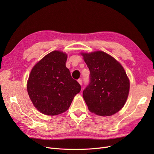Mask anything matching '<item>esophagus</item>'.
<instances>
[{"instance_id": "1", "label": "esophagus", "mask_w": 154, "mask_h": 154, "mask_svg": "<svg viewBox=\"0 0 154 154\" xmlns=\"http://www.w3.org/2000/svg\"><path fill=\"white\" fill-rule=\"evenodd\" d=\"M78 83H80V85H82V83H82V80H81V79H79V80H78Z\"/></svg>"}]
</instances>
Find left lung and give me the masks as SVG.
I'll return each instance as SVG.
<instances>
[{"instance_id": "1", "label": "left lung", "mask_w": 154, "mask_h": 154, "mask_svg": "<svg viewBox=\"0 0 154 154\" xmlns=\"http://www.w3.org/2000/svg\"><path fill=\"white\" fill-rule=\"evenodd\" d=\"M82 56L90 71L89 83L83 91L88 110L102 116L118 112L127 101L130 88L122 65L103 51Z\"/></svg>"}]
</instances>
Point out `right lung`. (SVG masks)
<instances>
[{"mask_svg": "<svg viewBox=\"0 0 154 154\" xmlns=\"http://www.w3.org/2000/svg\"><path fill=\"white\" fill-rule=\"evenodd\" d=\"M67 54L54 51L37 63L27 81L28 94L34 106L45 115L66 112L81 86L66 66Z\"/></svg>", "mask_w": 154, "mask_h": 154, "instance_id": "right-lung-1", "label": "right lung"}]
</instances>
